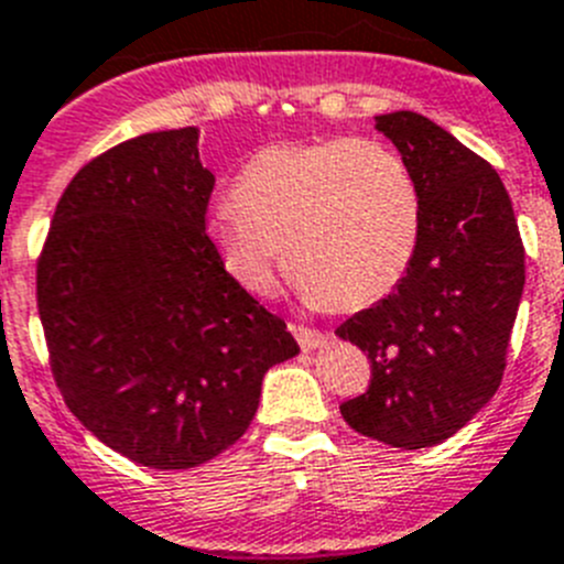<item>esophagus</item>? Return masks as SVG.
<instances>
[{
    "mask_svg": "<svg viewBox=\"0 0 564 564\" xmlns=\"http://www.w3.org/2000/svg\"><path fill=\"white\" fill-rule=\"evenodd\" d=\"M293 336H296L299 347L302 350H316V347H325L327 344V336L322 330H313V327H305V325H291Z\"/></svg>",
    "mask_w": 564,
    "mask_h": 564,
    "instance_id": "esophagus-1",
    "label": "esophagus"
}]
</instances>
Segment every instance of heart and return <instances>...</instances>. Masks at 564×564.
<instances>
[{"label": "heart", "instance_id": "obj_1", "mask_svg": "<svg viewBox=\"0 0 564 564\" xmlns=\"http://www.w3.org/2000/svg\"><path fill=\"white\" fill-rule=\"evenodd\" d=\"M423 223L415 174L378 141L333 138L259 149L214 208L208 239L246 291H273L279 268L338 311L383 299L410 271Z\"/></svg>", "mask_w": 564, "mask_h": 564}]
</instances>
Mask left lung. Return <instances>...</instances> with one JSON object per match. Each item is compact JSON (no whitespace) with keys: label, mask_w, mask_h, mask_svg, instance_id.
<instances>
[{"label":"left lung","mask_w":564,"mask_h":564,"mask_svg":"<svg viewBox=\"0 0 564 564\" xmlns=\"http://www.w3.org/2000/svg\"><path fill=\"white\" fill-rule=\"evenodd\" d=\"M415 174L423 223L390 296L336 330L372 364L370 390L341 403L358 435L426 449L495 398L525 285V251L500 174L423 115H376Z\"/></svg>","instance_id":"left-lung-1"}]
</instances>
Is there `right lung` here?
Returning a JSON list of instances; mask_svg holds the SVG:
<instances>
[{
    "instance_id": "add662e5",
    "label": "right lung",
    "mask_w": 564,
    "mask_h": 564,
    "mask_svg": "<svg viewBox=\"0 0 564 564\" xmlns=\"http://www.w3.org/2000/svg\"><path fill=\"white\" fill-rule=\"evenodd\" d=\"M200 129L109 149L69 181L36 271L69 412L149 468H194L246 435L262 378L299 356L285 322L223 268L206 234Z\"/></svg>"
}]
</instances>
